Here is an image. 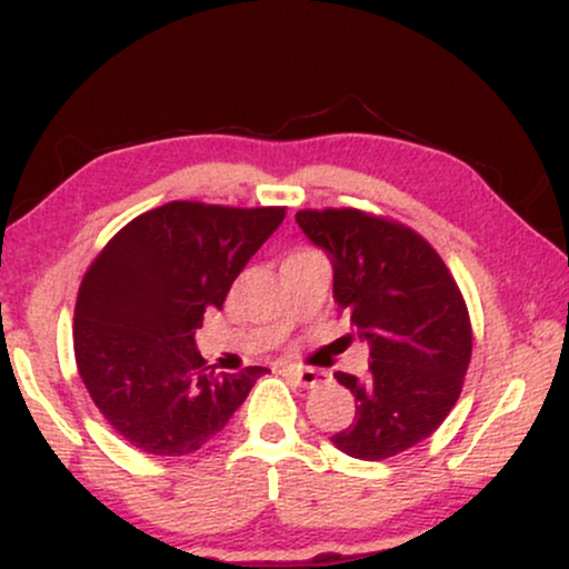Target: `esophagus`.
I'll list each match as a JSON object with an SVG mask.
<instances>
[{
  "label": "esophagus",
  "mask_w": 569,
  "mask_h": 569,
  "mask_svg": "<svg viewBox=\"0 0 569 569\" xmlns=\"http://www.w3.org/2000/svg\"><path fill=\"white\" fill-rule=\"evenodd\" d=\"M283 375L291 377L297 385H302V388H316L323 377V375H318L316 369H302V367H283Z\"/></svg>",
  "instance_id": "34e87169"
}]
</instances>
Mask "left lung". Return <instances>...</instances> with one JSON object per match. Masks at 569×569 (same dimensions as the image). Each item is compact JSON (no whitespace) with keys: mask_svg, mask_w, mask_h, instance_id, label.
<instances>
[{"mask_svg":"<svg viewBox=\"0 0 569 569\" xmlns=\"http://www.w3.org/2000/svg\"><path fill=\"white\" fill-rule=\"evenodd\" d=\"M297 224L335 270V302L369 342L363 377L337 371L356 420L331 436L339 452L385 460L426 441L452 411L471 363V318L428 240L356 208L299 211Z\"/></svg>","mask_w":569,"mask_h":569,"instance_id":"8db88e82","label":"left lung"}]
</instances>
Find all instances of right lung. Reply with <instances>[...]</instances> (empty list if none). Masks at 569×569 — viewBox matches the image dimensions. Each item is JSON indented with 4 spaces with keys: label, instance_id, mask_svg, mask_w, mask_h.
<instances>
[{
    "label": "right lung",
    "instance_id": "1",
    "mask_svg": "<svg viewBox=\"0 0 569 569\" xmlns=\"http://www.w3.org/2000/svg\"><path fill=\"white\" fill-rule=\"evenodd\" d=\"M286 208L176 200L141 213L84 272L74 358L122 439L158 457L198 452L246 401L264 367L217 375L194 345L206 310L278 230Z\"/></svg>",
    "mask_w": 569,
    "mask_h": 569
}]
</instances>
